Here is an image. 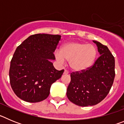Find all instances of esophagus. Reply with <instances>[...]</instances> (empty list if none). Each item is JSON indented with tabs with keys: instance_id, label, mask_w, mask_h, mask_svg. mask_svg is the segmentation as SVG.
<instances>
[{
	"instance_id": "obj_1",
	"label": "esophagus",
	"mask_w": 124,
	"mask_h": 124,
	"mask_svg": "<svg viewBox=\"0 0 124 124\" xmlns=\"http://www.w3.org/2000/svg\"><path fill=\"white\" fill-rule=\"evenodd\" d=\"M64 74H69L68 71V70H64Z\"/></svg>"
}]
</instances>
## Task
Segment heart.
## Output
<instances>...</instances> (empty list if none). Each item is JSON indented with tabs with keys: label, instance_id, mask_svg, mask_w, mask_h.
<instances>
[{
	"label": "heart",
	"instance_id": "1",
	"mask_svg": "<svg viewBox=\"0 0 124 124\" xmlns=\"http://www.w3.org/2000/svg\"><path fill=\"white\" fill-rule=\"evenodd\" d=\"M97 54V49L93 45L70 42L61 46L60 52L55 53V57L60 63H63L64 60L69 61V66L73 71L81 72L93 65Z\"/></svg>",
	"mask_w": 124,
	"mask_h": 124
}]
</instances>
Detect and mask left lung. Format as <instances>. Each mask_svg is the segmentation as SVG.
I'll list each match as a JSON object with an SVG mask.
<instances>
[{"mask_svg":"<svg viewBox=\"0 0 124 124\" xmlns=\"http://www.w3.org/2000/svg\"><path fill=\"white\" fill-rule=\"evenodd\" d=\"M100 56L87 70L71 73L67 89L69 100L82 107L101 102L109 94L115 78V59L107 46L93 41Z\"/></svg>","mask_w":124,"mask_h":124,"instance_id":"1","label":"left lung"}]
</instances>
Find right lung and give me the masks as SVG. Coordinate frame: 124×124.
Here are the masks:
<instances>
[{"label": "right lung", "mask_w": 124, "mask_h": 124, "mask_svg": "<svg viewBox=\"0 0 124 124\" xmlns=\"http://www.w3.org/2000/svg\"><path fill=\"white\" fill-rule=\"evenodd\" d=\"M61 40L58 35L35 34L17 48L10 61V83L20 99L38 102L46 99L51 84L59 79L64 70H56L50 60Z\"/></svg>", "instance_id": "1"}]
</instances>
